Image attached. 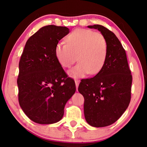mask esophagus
Returning a JSON list of instances; mask_svg holds the SVG:
<instances>
[{"mask_svg":"<svg viewBox=\"0 0 147 147\" xmlns=\"http://www.w3.org/2000/svg\"><path fill=\"white\" fill-rule=\"evenodd\" d=\"M80 84V80H75V84H76V91H78V88Z\"/></svg>","mask_w":147,"mask_h":147,"instance_id":"esophagus-1","label":"esophagus"}]
</instances>
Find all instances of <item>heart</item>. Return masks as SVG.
<instances>
[{
  "label": "heart",
  "instance_id": "heart-1",
  "mask_svg": "<svg viewBox=\"0 0 147 147\" xmlns=\"http://www.w3.org/2000/svg\"><path fill=\"white\" fill-rule=\"evenodd\" d=\"M66 43L56 45L54 53L57 60L64 68H69L78 59L79 63L68 71L74 78L88 74H98L105 64L108 54V42L103 34L91 30L78 28L65 38Z\"/></svg>",
  "mask_w": 147,
  "mask_h": 147
}]
</instances>
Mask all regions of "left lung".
<instances>
[{
  "instance_id": "obj_1",
  "label": "left lung",
  "mask_w": 147,
  "mask_h": 147,
  "mask_svg": "<svg viewBox=\"0 0 147 147\" xmlns=\"http://www.w3.org/2000/svg\"><path fill=\"white\" fill-rule=\"evenodd\" d=\"M88 27L104 35L108 54L102 70L93 78L82 80L78 91L84 97L87 123L94 127H104L117 121L128 107L132 76L125 50L114 33L99 24Z\"/></svg>"
}]
</instances>
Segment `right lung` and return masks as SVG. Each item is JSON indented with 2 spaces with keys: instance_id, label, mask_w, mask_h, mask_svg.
Here are the masks:
<instances>
[{
  "instance_id": "add662e5",
  "label": "right lung",
  "mask_w": 147,
  "mask_h": 147,
  "mask_svg": "<svg viewBox=\"0 0 147 147\" xmlns=\"http://www.w3.org/2000/svg\"><path fill=\"white\" fill-rule=\"evenodd\" d=\"M69 33L65 26L41 28L26 41L19 63V102L28 117L41 124L56 123L76 91L54 53L56 45Z\"/></svg>"
}]
</instances>
